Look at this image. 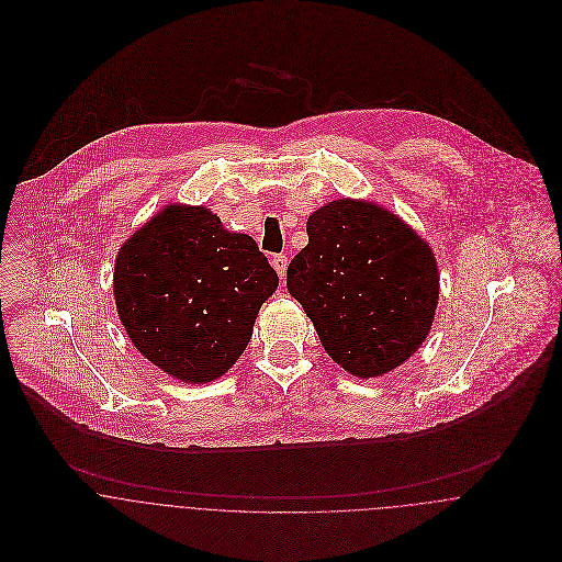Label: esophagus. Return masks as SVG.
Returning a JSON list of instances; mask_svg holds the SVG:
<instances>
[{
  "label": "esophagus",
  "mask_w": 562,
  "mask_h": 562,
  "mask_svg": "<svg viewBox=\"0 0 562 562\" xmlns=\"http://www.w3.org/2000/svg\"><path fill=\"white\" fill-rule=\"evenodd\" d=\"M272 268L277 270V274L283 279L285 277V272H288V255H274L272 257Z\"/></svg>",
  "instance_id": "obj_1"
}]
</instances>
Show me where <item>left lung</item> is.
Segmentation results:
<instances>
[{
	"instance_id": "left-lung-1",
	"label": "left lung",
	"mask_w": 562,
	"mask_h": 562,
	"mask_svg": "<svg viewBox=\"0 0 562 562\" xmlns=\"http://www.w3.org/2000/svg\"><path fill=\"white\" fill-rule=\"evenodd\" d=\"M310 244L288 266V290L328 357L355 376H381L426 339L439 299L428 244L392 212L339 199L307 221Z\"/></svg>"
}]
</instances>
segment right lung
<instances>
[{
  "label": "right lung",
  "mask_w": 562,
  "mask_h": 562,
  "mask_svg": "<svg viewBox=\"0 0 562 562\" xmlns=\"http://www.w3.org/2000/svg\"><path fill=\"white\" fill-rule=\"evenodd\" d=\"M279 285L257 241L205 207L168 205L114 268L119 318L134 346L186 383H210L244 352L261 303Z\"/></svg>",
  "instance_id": "obj_1"
}]
</instances>
